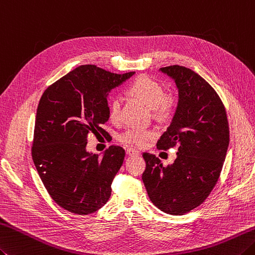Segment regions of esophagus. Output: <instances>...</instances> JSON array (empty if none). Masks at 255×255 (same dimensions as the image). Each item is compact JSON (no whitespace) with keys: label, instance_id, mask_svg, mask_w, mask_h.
Listing matches in <instances>:
<instances>
[{"label":"esophagus","instance_id":"34e87169","mask_svg":"<svg viewBox=\"0 0 255 255\" xmlns=\"http://www.w3.org/2000/svg\"><path fill=\"white\" fill-rule=\"evenodd\" d=\"M126 152L128 156H139V151L134 150V149H132V148H127Z\"/></svg>","mask_w":255,"mask_h":255}]
</instances>
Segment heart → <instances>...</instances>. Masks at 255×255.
Returning <instances> with one entry per match:
<instances>
[{
    "label": "heart",
    "instance_id": "heart-1",
    "mask_svg": "<svg viewBox=\"0 0 255 255\" xmlns=\"http://www.w3.org/2000/svg\"><path fill=\"white\" fill-rule=\"evenodd\" d=\"M129 94L132 97L146 104L152 109V113L156 117L166 119L171 116L176 111L177 99L173 95L163 94V88L160 84L154 79L140 76L134 81L128 88ZM122 102L119 98H114L109 104V119L113 123H117L121 119ZM156 136L153 129L146 128H128L125 130L119 139L121 141L133 147H143L150 139Z\"/></svg>",
    "mask_w": 255,
    "mask_h": 255
}]
</instances>
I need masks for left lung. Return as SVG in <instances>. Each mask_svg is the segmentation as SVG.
<instances>
[{
	"label": "left lung",
	"mask_w": 255,
	"mask_h": 255,
	"mask_svg": "<svg viewBox=\"0 0 255 255\" xmlns=\"http://www.w3.org/2000/svg\"><path fill=\"white\" fill-rule=\"evenodd\" d=\"M160 71L176 83L179 102L157 148L178 147V152L166 167L154 154L143 152L142 181L154 206L182 216L203 203L217 184L229 146V124L221 98L200 75L179 65Z\"/></svg>",
	"instance_id": "left-lung-1"
}]
</instances>
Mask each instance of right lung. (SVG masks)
Listing matches in <instances>:
<instances>
[{
    "mask_svg": "<svg viewBox=\"0 0 255 255\" xmlns=\"http://www.w3.org/2000/svg\"><path fill=\"white\" fill-rule=\"evenodd\" d=\"M133 74L82 65L48 86L39 99L32 158L48 194L65 210L85 216L111 197L125 150L111 146L101 158L86 151L87 137L109 136L103 128L109 118L107 93Z\"/></svg>",
    "mask_w": 255,
    "mask_h": 255,
    "instance_id": "1",
    "label": "right lung"
}]
</instances>
